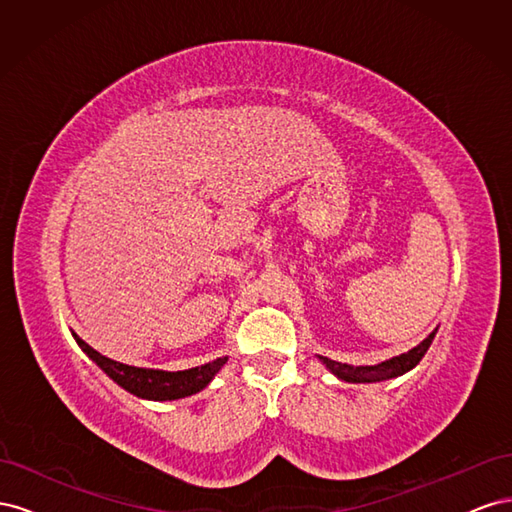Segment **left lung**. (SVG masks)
I'll return each instance as SVG.
<instances>
[{"mask_svg": "<svg viewBox=\"0 0 512 512\" xmlns=\"http://www.w3.org/2000/svg\"><path fill=\"white\" fill-rule=\"evenodd\" d=\"M433 337H436V331H433L427 339H423V342L418 344L416 348H412L410 352L399 354V356H395V359L384 361L380 365L354 367V365H348V363L331 361V359H327V356H320V359H322L324 365H327L333 371L337 378H342L346 382H382V380L397 378L401 374H406V371H410L412 367H416L418 361H421L425 352L429 350Z\"/></svg>", "mask_w": 512, "mask_h": 512, "instance_id": "obj_1", "label": "left lung"}]
</instances>
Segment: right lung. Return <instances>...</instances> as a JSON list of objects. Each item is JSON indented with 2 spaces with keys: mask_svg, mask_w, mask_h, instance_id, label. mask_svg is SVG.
I'll list each match as a JSON object with an SVG mask.
<instances>
[{
  "mask_svg": "<svg viewBox=\"0 0 512 512\" xmlns=\"http://www.w3.org/2000/svg\"><path fill=\"white\" fill-rule=\"evenodd\" d=\"M74 339L76 344L87 352L89 359H94L119 386H123V389L130 391L136 397L153 399V401L181 399V397L203 391L211 382V378L218 374L220 367L226 363V356H224V359L185 369V371L143 369V367H132V365L117 363L113 359H106V356H102L98 350L85 344L79 335H74Z\"/></svg>",
  "mask_w": 512,
  "mask_h": 512,
  "instance_id": "obj_1",
  "label": "right lung"
}]
</instances>
